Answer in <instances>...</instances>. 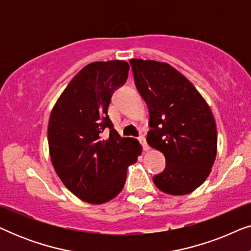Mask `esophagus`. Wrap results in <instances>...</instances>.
Here are the masks:
<instances>
[{"mask_svg":"<svg viewBox=\"0 0 251 251\" xmlns=\"http://www.w3.org/2000/svg\"><path fill=\"white\" fill-rule=\"evenodd\" d=\"M138 140H139V143L143 145V149H144V151H145V152H147V151H150V146L147 145V142H146L145 137L140 136L139 138H138Z\"/></svg>","mask_w":251,"mask_h":251,"instance_id":"obj_1","label":"esophagus"}]
</instances>
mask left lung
<instances>
[{
    "mask_svg": "<svg viewBox=\"0 0 251 251\" xmlns=\"http://www.w3.org/2000/svg\"><path fill=\"white\" fill-rule=\"evenodd\" d=\"M135 83L150 112L147 143L166 157L155 186L185 195L207 179L217 155V129L207 101L180 72L162 61L130 59Z\"/></svg>",
    "mask_w": 251,
    "mask_h": 251,
    "instance_id": "obj_1",
    "label": "left lung"
}]
</instances>
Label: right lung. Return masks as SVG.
Wrapping results in <instances>:
<instances>
[{
    "label": "right lung",
    "mask_w": 251,
    "mask_h": 251,
    "mask_svg": "<svg viewBox=\"0 0 251 251\" xmlns=\"http://www.w3.org/2000/svg\"><path fill=\"white\" fill-rule=\"evenodd\" d=\"M125 60L95 61L84 66L61 92L51 111L48 144L51 162L63 184L84 202L101 204L118 197L128 167L143 147L120 137L107 112L113 91L126 81ZM111 130L107 139L103 129Z\"/></svg>",
    "instance_id": "obj_1"
}]
</instances>
